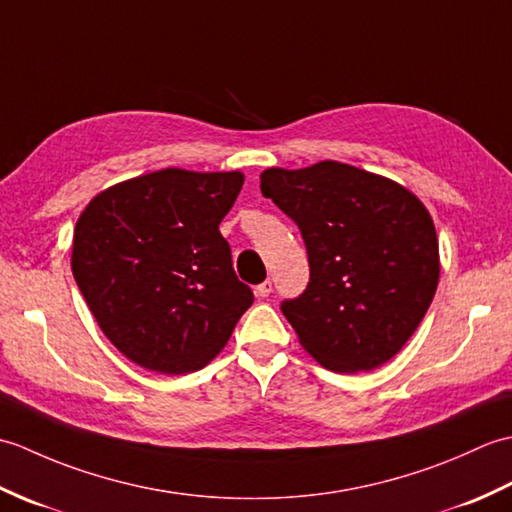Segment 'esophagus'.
<instances>
[{
	"instance_id": "esophagus-1",
	"label": "esophagus",
	"mask_w": 512,
	"mask_h": 512,
	"mask_svg": "<svg viewBox=\"0 0 512 512\" xmlns=\"http://www.w3.org/2000/svg\"><path fill=\"white\" fill-rule=\"evenodd\" d=\"M270 292H273V281H270V279H266L264 284H259V286L255 288V295H257L259 299H266V297L270 295Z\"/></svg>"
}]
</instances>
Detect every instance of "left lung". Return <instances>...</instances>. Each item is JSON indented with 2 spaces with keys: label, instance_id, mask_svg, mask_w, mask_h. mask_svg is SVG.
Here are the masks:
<instances>
[{
  "label": "left lung",
  "instance_id": "obj_1",
  "mask_svg": "<svg viewBox=\"0 0 512 512\" xmlns=\"http://www.w3.org/2000/svg\"><path fill=\"white\" fill-rule=\"evenodd\" d=\"M264 198L299 226L310 281L281 303L299 343L332 372H369L416 332L440 277L436 226L424 204L376 173L323 160L266 169Z\"/></svg>",
  "mask_w": 512,
  "mask_h": 512
}]
</instances>
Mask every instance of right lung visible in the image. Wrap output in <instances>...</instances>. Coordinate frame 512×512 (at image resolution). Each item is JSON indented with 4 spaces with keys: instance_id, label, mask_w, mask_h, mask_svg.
Here are the masks:
<instances>
[{
    "instance_id": "right-lung-1",
    "label": "right lung",
    "mask_w": 512,
    "mask_h": 512,
    "mask_svg": "<svg viewBox=\"0 0 512 512\" xmlns=\"http://www.w3.org/2000/svg\"><path fill=\"white\" fill-rule=\"evenodd\" d=\"M244 176L162 169L105 189L74 228L72 275L118 352L158 374L209 365L253 290L237 279L220 222Z\"/></svg>"
}]
</instances>
